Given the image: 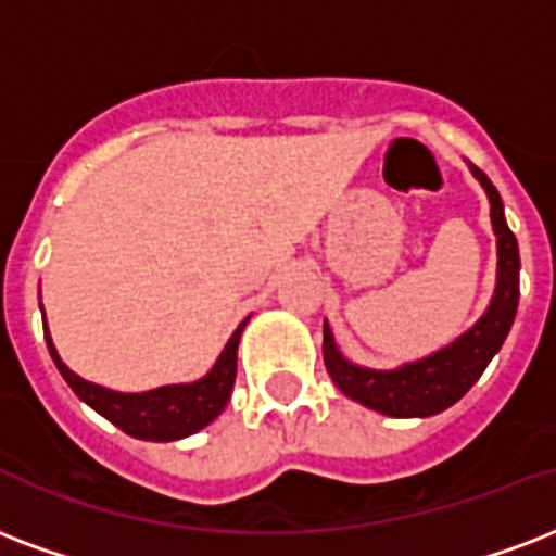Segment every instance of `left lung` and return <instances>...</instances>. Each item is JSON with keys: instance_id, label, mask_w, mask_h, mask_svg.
I'll return each mask as SVG.
<instances>
[{"instance_id": "8db88e82", "label": "left lung", "mask_w": 556, "mask_h": 556, "mask_svg": "<svg viewBox=\"0 0 556 556\" xmlns=\"http://www.w3.org/2000/svg\"><path fill=\"white\" fill-rule=\"evenodd\" d=\"M472 175L486 189L493 230L498 239V282L486 315L469 332L460 334L455 344L422 362L405 364L400 370H367L350 364L338 353L332 332L324 324V362L334 384L350 400L388 417H431L455 405L481 379L484 367L502 350L504 338L514 326L516 306H519V244L504 222L502 198L490 184V177L476 165Z\"/></svg>"}]
</instances>
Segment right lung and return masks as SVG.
Wrapping results in <instances>:
<instances>
[{
    "label": "right lung",
    "mask_w": 556,
    "mask_h": 556,
    "mask_svg": "<svg viewBox=\"0 0 556 556\" xmlns=\"http://www.w3.org/2000/svg\"><path fill=\"white\" fill-rule=\"evenodd\" d=\"M244 324L232 332V338L224 346L222 358L215 362V367L201 381L156 388V391L148 393H113L108 388L90 384V381L75 376L58 358L49 332H46V344H49V353H52L66 384L78 393V400L87 402L92 410H99L101 417H108L125 434L142 440H180L201 431L203 426H210L230 400L232 381H236V350H239Z\"/></svg>",
    "instance_id": "obj_1"
}]
</instances>
